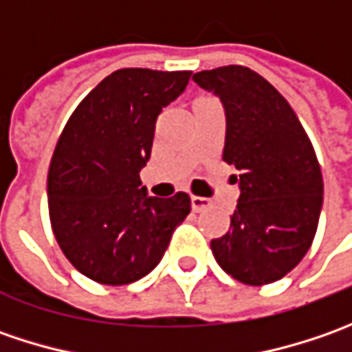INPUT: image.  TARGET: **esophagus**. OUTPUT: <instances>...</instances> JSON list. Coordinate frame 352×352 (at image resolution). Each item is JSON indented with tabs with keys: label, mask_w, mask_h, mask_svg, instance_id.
<instances>
[{
	"label": "esophagus",
	"mask_w": 352,
	"mask_h": 352,
	"mask_svg": "<svg viewBox=\"0 0 352 352\" xmlns=\"http://www.w3.org/2000/svg\"><path fill=\"white\" fill-rule=\"evenodd\" d=\"M211 208V199L210 197H201V196H192V210L194 211H206Z\"/></svg>",
	"instance_id": "1"
}]
</instances>
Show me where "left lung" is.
<instances>
[{"instance_id":"left-lung-1","label":"left lung","mask_w":352,"mask_h":352,"mask_svg":"<svg viewBox=\"0 0 352 352\" xmlns=\"http://www.w3.org/2000/svg\"><path fill=\"white\" fill-rule=\"evenodd\" d=\"M225 109L223 160L239 170L231 227L211 241L227 274L249 286L286 276L305 256L323 206L318 156L290 103L245 66L194 74Z\"/></svg>"}]
</instances>
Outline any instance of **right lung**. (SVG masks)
Wrapping results in <instances>:
<instances>
[{"instance_id":"obj_1","label":"right lung","mask_w":352,"mask_h":352,"mask_svg":"<svg viewBox=\"0 0 352 352\" xmlns=\"http://www.w3.org/2000/svg\"><path fill=\"white\" fill-rule=\"evenodd\" d=\"M192 72L117 70L89 91L62 131L48 168V213L66 258L84 276L123 286L160 263L190 213V196L141 186L160 111Z\"/></svg>"}]
</instances>
